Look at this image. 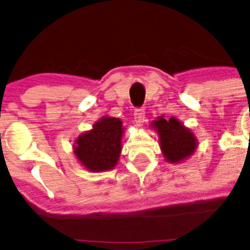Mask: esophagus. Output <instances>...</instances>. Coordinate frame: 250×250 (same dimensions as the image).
<instances>
[{
	"label": "esophagus",
	"instance_id": "esophagus-1",
	"mask_svg": "<svg viewBox=\"0 0 250 250\" xmlns=\"http://www.w3.org/2000/svg\"><path fill=\"white\" fill-rule=\"evenodd\" d=\"M145 115L146 111L143 108H136L134 111V119L137 125H142V123L145 122Z\"/></svg>",
	"mask_w": 250,
	"mask_h": 250
}]
</instances>
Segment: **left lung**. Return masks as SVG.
<instances>
[{"label": "left lung", "mask_w": 250, "mask_h": 250, "mask_svg": "<svg viewBox=\"0 0 250 250\" xmlns=\"http://www.w3.org/2000/svg\"><path fill=\"white\" fill-rule=\"evenodd\" d=\"M160 135L163 155L168 162H180L194 153L196 141L189 129L183 127L174 117H159L153 122Z\"/></svg>", "instance_id": "obj_1"}]
</instances>
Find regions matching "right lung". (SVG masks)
<instances>
[{
	"instance_id": "right-lung-1",
	"label": "right lung",
	"mask_w": 250,
	"mask_h": 250,
	"mask_svg": "<svg viewBox=\"0 0 250 250\" xmlns=\"http://www.w3.org/2000/svg\"><path fill=\"white\" fill-rule=\"evenodd\" d=\"M122 122L115 117H103L93 130L76 140L75 155L91 171H103L115 167L121 153Z\"/></svg>"
}]
</instances>
